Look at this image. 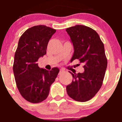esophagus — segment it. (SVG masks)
Listing matches in <instances>:
<instances>
[{"instance_id": "obj_1", "label": "esophagus", "mask_w": 122, "mask_h": 122, "mask_svg": "<svg viewBox=\"0 0 122 122\" xmlns=\"http://www.w3.org/2000/svg\"><path fill=\"white\" fill-rule=\"evenodd\" d=\"M64 72H65V71H64V69H60V73H59V74L60 75V74L62 73H64Z\"/></svg>"}]
</instances>
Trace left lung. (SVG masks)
<instances>
[{"label":"left lung","instance_id":"1","mask_svg":"<svg viewBox=\"0 0 122 122\" xmlns=\"http://www.w3.org/2000/svg\"><path fill=\"white\" fill-rule=\"evenodd\" d=\"M74 47L71 61L79 60L84 72L72 74L73 80L66 86L69 97L77 102L91 100L103 84L107 66V59L103 42L96 31L84 25L67 28Z\"/></svg>","mask_w":122,"mask_h":122}]
</instances>
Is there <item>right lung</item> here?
I'll list each match as a JSON object with an SVG mask.
<instances>
[{"label": "right lung", "instance_id": "right-lung-1", "mask_svg": "<svg viewBox=\"0 0 122 122\" xmlns=\"http://www.w3.org/2000/svg\"><path fill=\"white\" fill-rule=\"evenodd\" d=\"M56 30L45 25L29 28L21 36L15 51L13 65L16 86L25 100L38 103L45 100L50 87L60 70L40 68L37 61L46 54L50 39Z\"/></svg>", "mask_w": 122, "mask_h": 122}]
</instances>
